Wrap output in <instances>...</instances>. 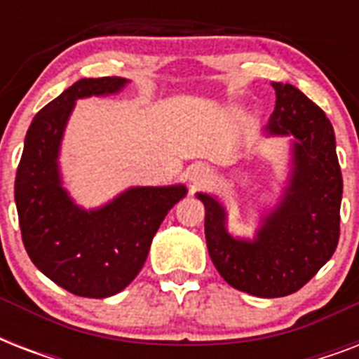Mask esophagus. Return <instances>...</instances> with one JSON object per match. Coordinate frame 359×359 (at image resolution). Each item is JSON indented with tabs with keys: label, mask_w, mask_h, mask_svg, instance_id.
Instances as JSON below:
<instances>
[{
	"label": "esophagus",
	"mask_w": 359,
	"mask_h": 359,
	"mask_svg": "<svg viewBox=\"0 0 359 359\" xmlns=\"http://www.w3.org/2000/svg\"><path fill=\"white\" fill-rule=\"evenodd\" d=\"M186 177H188L191 186H203L212 179V173H210V169H208L205 163H194V165L188 168V171H186Z\"/></svg>",
	"instance_id": "esophagus-1"
}]
</instances>
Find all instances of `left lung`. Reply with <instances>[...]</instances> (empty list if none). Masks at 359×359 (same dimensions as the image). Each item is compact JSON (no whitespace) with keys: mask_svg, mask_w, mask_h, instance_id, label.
<instances>
[{"mask_svg":"<svg viewBox=\"0 0 359 359\" xmlns=\"http://www.w3.org/2000/svg\"><path fill=\"white\" fill-rule=\"evenodd\" d=\"M276 108L266 137H289L290 169L278 205L264 210L253 238L231 235L218 197L205 205V238L219 276L235 289L279 298L302 289L334 255L339 240L343 177L334 126L317 104L290 83L272 81Z\"/></svg>","mask_w":359,"mask_h":359,"instance_id":"8db88e82","label":"left lung"}]
</instances>
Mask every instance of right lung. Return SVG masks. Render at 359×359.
<instances>
[{
    "mask_svg": "<svg viewBox=\"0 0 359 359\" xmlns=\"http://www.w3.org/2000/svg\"><path fill=\"white\" fill-rule=\"evenodd\" d=\"M126 78H83L31 121L14 180L25 251L53 283L76 296L108 298L126 289L145 264L184 184L132 186L98 208L76 205L63 186L59 152L76 100L117 95Z\"/></svg>",
    "mask_w": 359,
    "mask_h": 359,
    "instance_id": "obj_1",
    "label": "right lung"
}]
</instances>
